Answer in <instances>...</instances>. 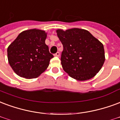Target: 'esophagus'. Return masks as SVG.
Segmentation results:
<instances>
[{
  "mask_svg": "<svg viewBox=\"0 0 120 120\" xmlns=\"http://www.w3.org/2000/svg\"><path fill=\"white\" fill-rule=\"evenodd\" d=\"M55 56H58H58H60V53H59V52H57V53H56V54H55Z\"/></svg>",
  "mask_w": 120,
  "mask_h": 120,
  "instance_id": "obj_1",
  "label": "esophagus"
}]
</instances>
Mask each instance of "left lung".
Returning <instances> with one entry per match:
<instances>
[{
	"label": "left lung",
	"mask_w": 120,
	"mask_h": 120,
	"mask_svg": "<svg viewBox=\"0 0 120 120\" xmlns=\"http://www.w3.org/2000/svg\"><path fill=\"white\" fill-rule=\"evenodd\" d=\"M56 32L64 47L61 64L64 71L81 81L94 78L105 62L102 43L85 29H58Z\"/></svg>",
	"instance_id": "left-lung-1"
}]
</instances>
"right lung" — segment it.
<instances>
[{
	"instance_id": "1",
	"label": "right lung",
	"mask_w": 120,
	"mask_h": 120,
	"mask_svg": "<svg viewBox=\"0 0 120 120\" xmlns=\"http://www.w3.org/2000/svg\"><path fill=\"white\" fill-rule=\"evenodd\" d=\"M47 33L33 28L23 31L8 48L9 64L18 76L38 78L47 69L53 57L45 44Z\"/></svg>"
}]
</instances>
